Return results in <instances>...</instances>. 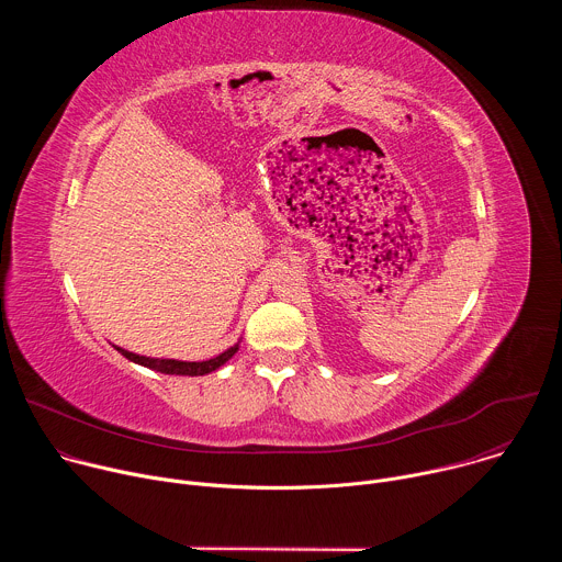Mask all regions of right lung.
I'll list each match as a JSON object with an SVG mask.
<instances>
[{
	"mask_svg": "<svg viewBox=\"0 0 562 562\" xmlns=\"http://www.w3.org/2000/svg\"><path fill=\"white\" fill-rule=\"evenodd\" d=\"M126 360L135 362V364H142L146 369H153V371H159V373H169V375H206L215 369H220L222 364H226L239 349V340L228 347L226 351H222L220 356L211 358V360H202V362H187V360H173V358H150V356H139V353H133V351H126L117 345H113Z\"/></svg>",
	"mask_w": 562,
	"mask_h": 562,
	"instance_id": "right-lung-1",
	"label": "right lung"
}]
</instances>
